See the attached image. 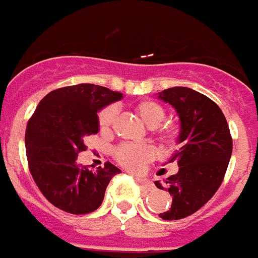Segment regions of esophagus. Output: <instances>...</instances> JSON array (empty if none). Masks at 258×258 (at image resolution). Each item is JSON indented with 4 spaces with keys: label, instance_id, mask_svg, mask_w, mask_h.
Instances as JSON below:
<instances>
[{
    "label": "esophagus",
    "instance_id": "obj_1",
    "mask_svg": "<svg viewBox=\"0 0 258 258\" xmlns=\"http://www.w3.org/2000/svg\"><path fill=\"white\" fill-rule=\"evenodd\" d=\"M136 179H138V182H139L140 185H142L143 189L149 190V191L155 189V185H153V183L151 182V181H148V179H147V178H140V177H136Z\"/></svg>",
    "mask_w": 258,
    "mask_h": 258
}]
</instances>
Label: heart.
Returning a JSON list of instances; mask_svg holds the SVG:
<instances>
[{
  "label": "heart",
  "mask_w": 258,
  "mask_h": 258,
  "mask_svg": "<svg viewBox=\"0 0 258 258\" xmlns=\"http://www.w3.org/2000/svg\"><path fill=\"white\" fill-rule=\"evenodd\" d=\"M134 110L143 122L153 128L157 142L165 148H172L177 144L179 136L178 124L172 122L162 123L166 116L165 109L153 99H142L134 105ZM116 119L115 106H106L98 112V128L102 134L109 133ZM114 157L119 165L125 169L140 170L153 157L152 149L144 144L123 143L114 149Z\"/></svg>",
  "instance_id": "b5f03b06"
}]
</instances>
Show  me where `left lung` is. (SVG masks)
Wrapping results in <instances>:
<instances>
[{
    "label": "left lung",
    "instance_id": "left-lung-1",
    "mask_svg": "<svg viewBox=\"0 0 258 258\" xmlns=\"http://www.w3.org/2000/svg\"><path fill=\"white\" fill-rule=\"evenodd\" d=\"M159 98L170 103L181 120L182 147L170 160L178 164V172L165 183L155 182L173 198L170 209L159 216L177 220L198 211L219 189L232 155V136L219 106L202 93L177 86L160 92Z\"/></svg>",
    "mask_w": 258,
    "mask_h": 258
}]
</instances>
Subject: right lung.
Segmentation results:
<instances>
[{
  "instance_id": "add662e5",
  "label": "right lung",
  "mask_w": 258,
  "mask_h": 258,
  "mask_svg": "<svg viewBox=\"0 0 258 258\" xmlns=\"http://www.w3.org/2000/svg\"><path fill=\"white\" fill-rule=\"evenodd\" d=\"M120 98L122 93L94 84L64 86L48 93L29 119L25 144L30 173L57 209L75 215L93 213L120 173L109 161L96 170L77 162L86 151L84 139L98 134V110Z\"/></svg>"
}]
</instances>
